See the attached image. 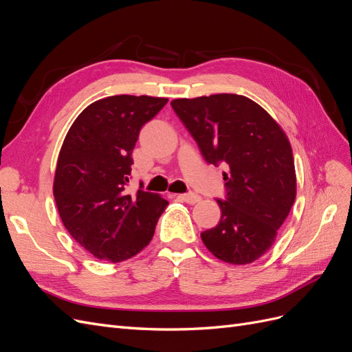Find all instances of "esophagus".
Segmentation results:
<instances>
[{"label": "esophagus", "instance_id": "obj_1", "mask_svg": "<svg viewBox=\"0 0 352 352\" xmlns=\"http://www.w3.org/2000/svg\"><path fill=\"white\" fill-rule=\"evenodd\" d=\"M179 198H182L185 202H188V204H197V202L201 201V197L198 194H194V192L182 194V195H179Z\"/></svg>", "mask_w": 352, "mask_h": 352}]
</instances>
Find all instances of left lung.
<instances>
[{"label": "left lung", "mask_w": 352, "mask_h": 352, "mask_svg": "<svg viewBox=\"0 0 352 352\" xmlns=\"http://www.w3.org/2000/svg\"><path fill=\"white\" fill-rule=\"evenodd\" d=\"M172 107L208 164L228 166L219 225L201 233L208 251L230 264L267 252L294 206L296 176L289 141L257 102L236 94L179 98Z\"/></svg>", "instance_id": "1"}]
</instances>
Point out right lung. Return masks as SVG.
I'll return each instance as SVG.
<instances>
[{"mask_svg": "<svg viewBox=\"0 0 352 352\" xmlns=\"http://www.w3.org/2000/svg\"><path fill=\"white\" fill-rule=\"evenodd\" d=\"M148 95H114L88 105L58 154L54 198L63 225L95 258L119 263L144 250L168 206L126 185L141 127L167 104Z\"/></svg>", "mask_w": 352, "mask_h": 352, "instance_id": "1", "label": "right lung"}]
</instances>
